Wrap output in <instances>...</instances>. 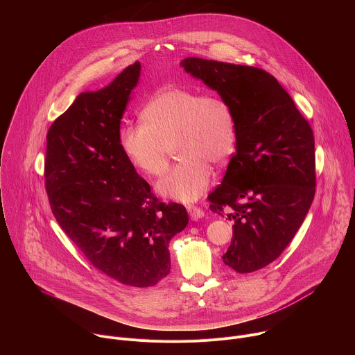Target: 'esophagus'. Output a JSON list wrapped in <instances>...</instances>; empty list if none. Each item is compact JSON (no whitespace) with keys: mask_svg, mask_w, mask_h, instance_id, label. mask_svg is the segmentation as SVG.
Segmentation results:
<instances>
[{"mask_svg":"<svg viewBox=\"0 0 355 355\" xmlns=\"http://www.w3.org/2000/svg\"><path fill=\"white\" fill-rule=\"evenodd\" d=\"M188 213H189V216H191V218L192 220H199V218H202V217H205V211H203V209H200V207H198V206H192V205H189L188 207Z\"/></svg>","mask_w":355,"mask_h":355,"instance_id":"1","label":"esophagus"}]
</instances>
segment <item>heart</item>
<instances>
[{
    "label": "heart",
    "instance_id": "obj_1",
    "mask_svg": "<svg viewBox=\"0 0 355 355\" xmlns=\"http://www.w3.org/2000/svg\"><path fill=\"white\" fill-rule=\"evenodd\" d=\"M142 119L121 127L120 146L137 168L152 177L167 171L177 148L181 162L157 184L162 196L196 200L211 182L210 164L227 163L235 150V112L218 94L167 87L146 103Z\"/></svg>",
    "mask_w": 355,
    "mask_h": 355
}]
</instances>
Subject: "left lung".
<instances>
[{
    "mask_svg": "<svg viewBox=\"0 0 355 355\" xmlns=\"http://www.w3.org/2000/svg\"><path fill=\"white\" fill-rule=\"evenodd\" d=\"M181 66L234 107L236 152L207 199L211 211L234 221L224 264L239 274L257 271L281 256L313 203V130L292 96L263 69L193 56Z\"/></svg>",
    "mask_w": 355,
    "mask_h": 355,
    "instance_id": "1",
    "label": "left lung"
}]
</instances>
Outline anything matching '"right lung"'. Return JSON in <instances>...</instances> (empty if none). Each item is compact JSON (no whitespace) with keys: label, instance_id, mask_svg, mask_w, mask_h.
Returning a JSON list of instances; mask_svg holds the SVG:
<instances>
[{"label":"right lung","instance_id":"1","mask_svg":"<svg viewBox=\"0 0 355 355\" xmlns=\"http://www.w3.org/2000/svg\"><path fill=\"white\" fill-rule=\"evenodd\" d=\"M141 63L107 87L81 92L46 134L49 206L63 232L101 272L134 288L170 272V239L188 224L182 205L163 203L120 146V120Z\"/></svg>","mask_w":355,"mask_h":355}]
</instances>
